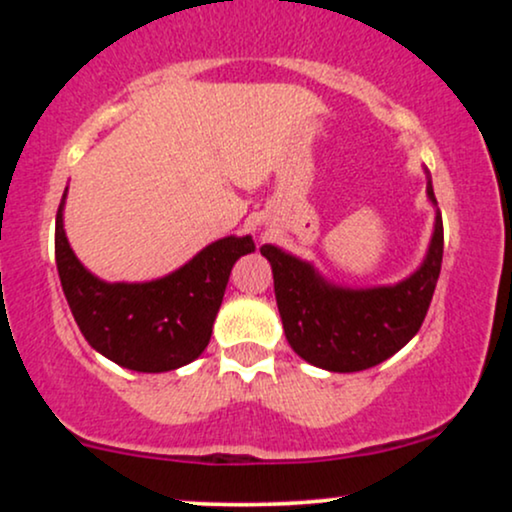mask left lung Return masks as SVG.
Here are the masks:
<instances>
[{
  "mask_svg": "<svg viewBox=\"0 0 512 512\" xmlns=\"http://www.w3.org/2000/svg\"><path fill=\"white\" fill-rule=\"evenodd\" d=\"M426 192L436 204L431 180ZM260 252L272 264L276 305L291 349L317 368L356 373L397 354L419 332L443 264V219L436 211L426 260L395 286L342 289L276 245H262Z\"/></svg>",
  "mask_w": 512,
  "mask_h": 512,
  "instance_id": "1",
  "label": "left lung"
}]
</instances>
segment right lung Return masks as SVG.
I'll use <instances>...</instances> for the list:
<instances>
[{"label":"right lung","mask_w":512,"mask_h":512,"mask_svg":"<svg viewBox=\"0 0 512 512\" xmlns=\"http://www.w3.org/2000/svg\"><path fill=\"white\" fill-rule=\"evenodd\" d=\"M64 190L55 221L62 291L86 342L117 366L166 373L207 349L236 260L255 252L250 236H228L197 252L173 274L144 284H108L76 260L64 233Z\"/></svg>","instance_id":"add662e5"}]
</instances>
